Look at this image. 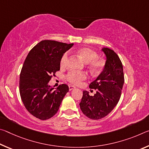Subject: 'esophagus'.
<instances>
[{"label":"esophagus","mask_w":149,"mask_h":149,"mask_svg":"<svg viewBox=\"0 0 149 149\" xmlns=\"http://www.w3.org/2000/svg\"><path fill=\"white\" fill-rule=\"evenodd\" d=\"M74 89H75V87L73 86V85H69V90L70 91H72Z\"/></svg>","instance_id":"esophagus-1"}]
</instances>
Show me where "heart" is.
<instances>
[{
    "label": "heart",
    "mask_w": 149,
    "mask_h": 149,
    "mask_svg": "<svg viewBox=\"0 0 149 149\" xmlns=\"http://www.w3.org/2000/svg\"><path fill=\"white\" fill-rule=\"evenodd\" d=\"M77 54L79 55L85 63H89L90 70L93 73H100L104 70L106 65V61L102 58H98V54L94 50L87 47H81L74 50ZM68 53L65 52L60 58V67L64 68L68 63ZM87 74L85 72L71 71L66 75V79L70 83L74 85H79L81 81L86 79Z\"/></svg>",
    "instance_id": "b5f03b06"
}]
</instances>
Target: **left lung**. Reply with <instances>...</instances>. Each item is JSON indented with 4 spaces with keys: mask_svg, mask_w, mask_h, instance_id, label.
<instances>
[{
    "mask_svg": "<svg viewBox=\"0 0 149 149\" xmlns=\"http://www.w3.org/2000/svg\"><path fill=\"white\" fill-rule=\"evenodd\" d=\"M107 56L103 71L89 85L90 89H97V93L90 96L84 91L79 103L82 112L91 120L105 117L114 109L119 102L124 84L123 65L119 56L114 50L103 48Z\"/></svg>",
    "mask_w": 149,
    "mask_h": 149,
    "instance_id": "obj_1",
    "label": "left lung"
}]
</instances>
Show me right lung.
<instances>
[{"label":"right lung","mask_w":149,"mask_h":149,"mask_svg":"<svg viewBox=\"0 0 149 149\" xmlns=\"http://www.w3.org/2000/svg\"><path fill=\"white\" fill-rule=\"evenodd\" d=\"M74 43L43 40L30 50L25 60L19 77V94L27 110L33 116L46 120L56 114L64 96L67 85L54 90L49 85L60 70L63 54Z\"/></svg>","instance_id":"add662e5"}]
</instances>
